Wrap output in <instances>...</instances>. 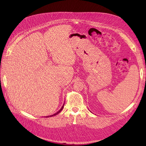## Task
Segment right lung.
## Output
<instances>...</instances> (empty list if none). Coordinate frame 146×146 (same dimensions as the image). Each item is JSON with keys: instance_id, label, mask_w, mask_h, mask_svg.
Segmentation results:
<instances>
[{"instance_id": "obj_1", "label": "right lung", "mask_w": 146, "mask_h": 146, "mask_svg": "<svg viewBox=\"0 0 146 146\" xmlns=\"http://www.w3.org/2000/svg\"><path fill=\"white\" fill-rule=\"evenodd\" d=\"M64 105L63 104V105L62 106V107H61V108H60V110H59V111H57V112H56V113H55L54 114H53V115H51V116H47V117H49L50 116V117H52V116H56V114H58V113H59L60 112H61V110H63V108H64Z\"/></svg>"}]
</instances>
